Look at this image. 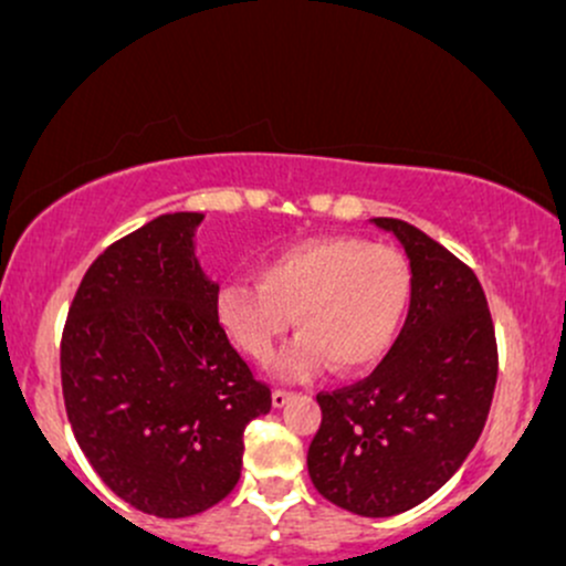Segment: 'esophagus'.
Masks as SVG:
<instances>
[{"label": "esophagus", "instance_id": "esophagus-1", "mask_svg": "<svg viewBox=\"0 0 566 566\" xmlns=\"http://www.w3.org/2000/svg\"><path fill=\"white\" fill-rule=\"evenodd\" d=\"M289 399H291V391H285V388H275V391H272V405L275 407H283Z\"/></svg>", "mask_w": 566, "mask_h": 566}]
</instances>
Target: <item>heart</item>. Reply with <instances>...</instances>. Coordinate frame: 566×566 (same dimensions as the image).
<instances>
[{
  "instance_id": "b5f03b06",
  "label": "heart",
  "mask_w": 566,
  "mask_h": 566,
  "mask_svg": "<svg viewBox=\"0 0 566 566\" xmlns=\"http://www.w3.org/2000/svg\"><path fill=\"white\" fill-rule=\"evenodd\" d=\"M259 283H223L216 313L245 356L264 361L294 315V339L275 361L285 378L329 364L358 373L386 356L410 305V264L397 248L345 234L310 237L259 261Z\"/></svg>"
}]
</instances>
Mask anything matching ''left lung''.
<instances>
[{
  "mask_svg": "<svg viewBox=\"0 0 566 566\" xmlns=\"http://www.w3.org/2000/svg\"><path fill=\"white\" fill-rule=\"evenodd\" d=\"M410 259V310L369 378L318 394L307 472L321 496L367 518L405 513L475 448L496 386V337L475 272L399 218H373Z\"/></svg>",
  "mask_w": 566,
  "mask_h": 566,
  "instance_id": "obj_1",
  "label": "left lung"
}]
</instances>
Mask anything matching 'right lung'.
<instances>
[{"label":"right lung","instance_id":"1","mask_svg":"<svg viewBox=\"0 0 566 566\" xmlns=\"http://www.w3.org/2000/svg\"><path fill=\"white\" fill-rule=\"evenodd\" d=\"M202 212L120 237L83 275L62 334L66 418L107 489L156 518L229 496L242 431L272 407L216 313L193 256Z\"/></svg>","mask_w":566,"mask_h":566}]
</instances>
